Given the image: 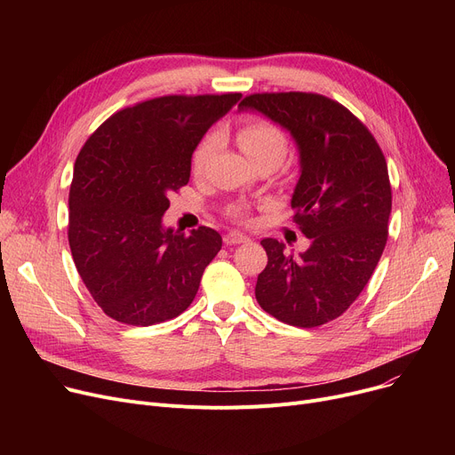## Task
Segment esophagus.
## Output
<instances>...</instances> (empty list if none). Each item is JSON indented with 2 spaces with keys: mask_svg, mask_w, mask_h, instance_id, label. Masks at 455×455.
<instances>
[{
  "mask_svg": "<svg viewBox=\"0 0 455 455\" xmlns=\"http://www.w3.org/2000/svg\"><path fill=\"white\" fill-rule=\"evenodd\" d=\"M223 242H225L227 245H237V243L249 242V237L243 235L242 232H227L225 237H223Z\"/></svg>",
  "mask_w": 455,
  "mask_h": 455,
  "instance_id": "1",
  "label": "esophagus"
}]
</instances>
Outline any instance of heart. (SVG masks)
Returning <instances> with one entry per match:
<instances>
[{
  "label": "heart",
  "mask_w": 455,
  "mask_h": 455,
  "mask_svg": "<svg viewBox=\"0 0 455 455\" xmlns=\"http://www.w3.org/2000/svg\"><path fill=\"white\" fill-rule=\"evenodd\" d=\"M220 132H208L194 151L191 156V167L194 172H201L213 155V151L220 146ZM237 143L243 149V153L251 158L252 164L273 160L280 164L285 155H288V136L285 132L269 119H247V122L237 131ZM230 215L237 221H243L247 218V212L243 206H234Z\"/></svg>",
  "instance_id": "heart-1"
}]
</instances>
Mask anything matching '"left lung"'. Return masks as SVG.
Wrapping results in <instances>:
<instances>
[{
  "mask_svg": "<svg viewBox=\"0 0 455 455\" xmlns=\"http://www.w3.org/2000/svg\"><path fill=\"white\" fill-rule=\"evenodd\" d=\"M240 110L264 114L293 136L300 156L293 221L312 240L299 256L273 237L261 240L267 266L258 275L256 300L285 324L321 326L360 297L386 249V156L360 119L319 93H252Z\"/></svg>",
  "mask_w": 455,
  "mask_h": 455,
  "instance_id": "1",
  "label": "left lung"
}]
</instances>
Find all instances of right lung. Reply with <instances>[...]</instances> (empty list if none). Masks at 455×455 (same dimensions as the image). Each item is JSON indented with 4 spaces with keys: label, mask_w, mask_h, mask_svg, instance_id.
<instances>
[{
    "label": "right lung",
    "mask_w": 455,
    "mask_h": 455,
    "mask_svg": "<svg viewBox=\"0 0 455 455\" xmlns=\"http://www.w3.org/2000/svg\"><path fill=\"white\" fill-rule=\"evenodd\" d=\"M242 93L164 95L112 114L83 146L69 186L68 242L93 300L117 323L151 326L196 299L220 232L164 228L204 132Z\"/></svg>",
    "instance_id": "add662e5"
}]
</instances>
